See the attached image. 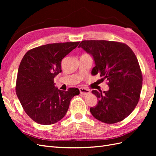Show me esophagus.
Segmentation results:
<instances>
[{
	"mask_svg": "<svg viewBox=\"0 0 156 156\" xmlns=\"http://www.w3.org/2000/svg\"><path fill=\"white\" fill-rule=\"evenodd\" d=\"M79 91H80V93L83 94V95H84V96L88 95V94L90 93V91L88 89H87L85 88H80Z\"/></svg>",
	"mask_w": 156,
	"mask_h": 156,
	"instance_id": "1",
	"label": "esophagus"
}]
</instances>
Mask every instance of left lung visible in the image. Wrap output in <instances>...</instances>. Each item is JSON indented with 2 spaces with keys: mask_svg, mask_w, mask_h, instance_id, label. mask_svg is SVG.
<instances>
[{
  "mask_svg": "<svg viewBox=\"0 0 156 156\" xmlns=\"http://www.w3.org/2000/svg\"><path fill=\"white\" fill-rule=\"evenodd\" d=\"M94 60L92 75L100 74L107 81L108 91L92 92L98 98L96 107H90L92 116L106 124L125 119L139 101L143 75L135 53L121 42L106 40H84L79 44Z\"/></svg>",
  "mask_w": 156,
  "mask_h": 156,
  "instance_id": "8db88e82",
  "label": "left lung"
}]
</instances>
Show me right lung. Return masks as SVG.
I'll use <instances>...</instances> for the list:
<instances>
[{
    "mask_svg": "<svg viewBox=\"0 0 156 156\" xmlns=\"http://www.w3.org/2000/svg\"><path fill=\"white\" fill-rule=\"evenodd\" d=\"M80 41L55 43L28 51L18 69L16 91L23 109L31 119L42 125L56 123L66 115L77 88L63 91L56 88L54 78L62 60Z\"/></svg>",
    "mask_w": 156,
    "mask_h": 156,
    "instance_id": "1",
    "label": "right lung"
}]
</instances>
